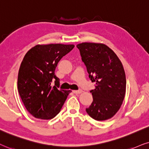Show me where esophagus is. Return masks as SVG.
Masks as SVG:
<instances>
[{"label": "esophagus", "instance_id": "obj_1", "mask_svg": "<svg viewBox=\"0 0 149 149\" xmlns=\"http://www.w3.org/2000/svg\"><path fill=\"white\" fill-rule=\"evenodd\" d=\"M83 92L82 90H78V91H73V93H75V94H80Z\"/></svg>", "mask_w": 149, "mask_h": 149}]
</instances>
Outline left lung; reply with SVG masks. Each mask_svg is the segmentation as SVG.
Masks as SVG:
<instances>
[{
  "instance_id": "8db88e82",
  "label": "left lung",
  "mask_w": 149,
  "mask_h": 149,
  "mask_svg": "<svg viewBox=\"0 0 149 149\" xmlns=\"http://www.w3.org/2000/svg\"><path fill=\"white\" fill-rule=\"evenodd\" d=\"M89 78L95 82L93 101L86 112L97 120L110 119L119 110L126 91L125 73L120 59L104 43L84 42L76 45Z\"/></svg>"
}]
</instances>
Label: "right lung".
<instances>
[{"label": "right lung", "instance_id": "add662e5", "mask_svg": "<svg viewBox=\"0 0 149 149\" xmlns=\"http://www.w3.org/2000/svg\"><path fill=\"white\" fill-rule=\"evenodd\" d=\"M74 45H36L27 52L19 67L17 89L25 108L32 116L48 120L58 114L71 91L59 90L55 69ZM55 79V85L51 82Z\"/></svg>", "mask_w": 149, "mask_h": 149}]
</instances>
